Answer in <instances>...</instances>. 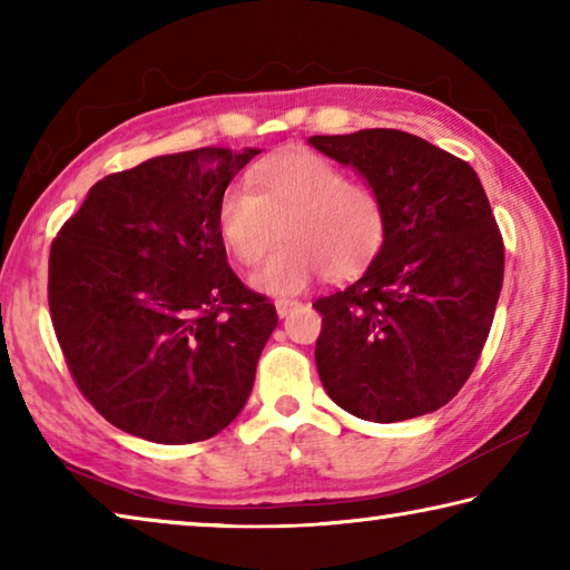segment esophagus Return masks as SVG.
<instances>
[{
	"mask_svg": "<svg viewBox=\"0 0 570 570\" xmlns=\"http://www.w3.org/2000/svg\"><path fill=\"white\" fill-rule=\"evenodd\" d=\"M296 306H298L296 298H278V302H276V314L282 316V320H284V316L292 314Z\"/></svg>",
	"mask_w": 570,
	"mask_h": 570,
	"instance_id": "1",
	"label": "esophagus"
}]
</instances>
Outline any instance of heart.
<instances>
[{"instance_id": "1", "label": "heart", "mask_w": 570, "mask_h": 570, "mask_svg": "<svg viewBox=\"0 0 570 570\" xmlns=\"http://www.w3.org/2000/svg\"><path fill=\"white\" fill-rule=\"evenodd\" d=\"M248 188H228L216 210L220 240L240 266H256L282 234L272 258L250 276L258 292H304L322 272L360 276L387 238V206L366 183L312 150H286L250 170Z\"/></svg>"}]
</instances>
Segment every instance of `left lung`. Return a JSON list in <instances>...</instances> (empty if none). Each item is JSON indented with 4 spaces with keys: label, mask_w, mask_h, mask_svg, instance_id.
Listing matches in <instances>:
<instances>
[{
    "label": "left lung",
    "mask_w": 570,
    "mask_h": 570,
    "mask_svg": "<svg viewBox=\"0 0 570 570\" xmlns=\"http://www.w3.org/2000/svg\"><path fill=\"white\" fill-rule=\"evenodd\" d=\"M308 146L387 206V238L364 276L314 302L324 390L370 422L435 412L468 382L503 288V236L478 173L402 130L312 135Z\"/></svg>",
    "instance_id": "1"
}]
</instances>
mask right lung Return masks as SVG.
<instances>
[{
  "label": "right lung",
  "mask_w": 570,
  "mask_h": 570,
  "mask_svg": "<svg viewBox=\"0 0 570 570\" xmlns=\"http://www.w3.org/2000/svg\"><path fill=\"white\" fill-rule=\"evenodd\" d=\"M256 148L150 158L95 183L50 248L77 387L128 435L188 445L238 417L278 316L230 272L216 210Z\"/></svg>",
  "instance_id": "1"
}]
</instances>
